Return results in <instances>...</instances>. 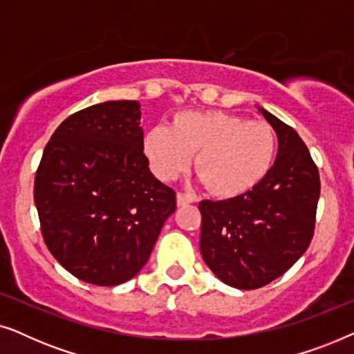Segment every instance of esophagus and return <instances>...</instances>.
I'll use <instances>...</instances> for the list:
<instances>
[{"label":"esophagus","instance_id":"obj_1","mask_svg":"<svg viewBox=\"0 0 354 354\" xmlns=\"http://www.w3.org/2000/svg\"><path fill=\"white\" fill-rule=\"evenodd\" d=\"M198 198L192 193H177V206H185L190 203H195Z\"/></svg>","mask_w":354,"mask_h":354}]
</instances>
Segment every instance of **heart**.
I'll list each match as a JSON object with an SVG mask.
<instances>
[{
  "label": "heart",
  "mask_w": 354,
  "mask_h": 354,
  "mask_svg": "<svg viewBox=\"0 0 354 354\" xmlns=\"http://www.w3.org/2000/svg\"><path fill=\"white\" fill-rule=\"evenodd\" d=\"M277 142L261 120L221 111H183L171 127L154 125L143 137V151L161 180L185 172L196 154V174L217 196H239L258 185L272 166Z\"/></svg>",
  "instance_id": "1"
}]
</instances>
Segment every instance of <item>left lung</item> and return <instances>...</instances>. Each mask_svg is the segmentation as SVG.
I'll use <instances>...</instances> for the list:
<instances>
[{
  "label": "left lung",
  "instance_id": "8db88e82",
  "mask_svg": "<svg viewBox=\"0 0 354 354\" xmlns=\"http://www.w3.org/2000/svg\"><path fill=\"white\" fill-rule=\"evenodd\" d=\"M258 111L277 133L274 166L243 195L200 203L203 259L217 279L240 290L264 287L301 258L321 193L317 167L299 135L269 111Z\"/></svg>",
  "mask_w": 354,
  "mask_h": 354
}]
</instances>
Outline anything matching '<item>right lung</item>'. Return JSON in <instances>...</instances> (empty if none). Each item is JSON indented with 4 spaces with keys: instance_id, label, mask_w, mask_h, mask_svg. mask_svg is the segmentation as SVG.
Wrapping results in <instances>:
<instances>
[{
    "instance_id": "right-lung-1",
    "label": "right lung",
    "mask_w": 354,
    "mask_h": 354,
    "mask_svg": "<svg viewBox=\"0 0 354 354\" xmlns=\"http://www.w3.org/2000/svg\"><path fill=\"white\" fill-rule=\"evenodd\" d=\"M138 101H104L72 114L43 151L33 198L41 234L62 268L100 287L147 264L176 193L143 154Z\"/></svg>"
}]
</instances>
